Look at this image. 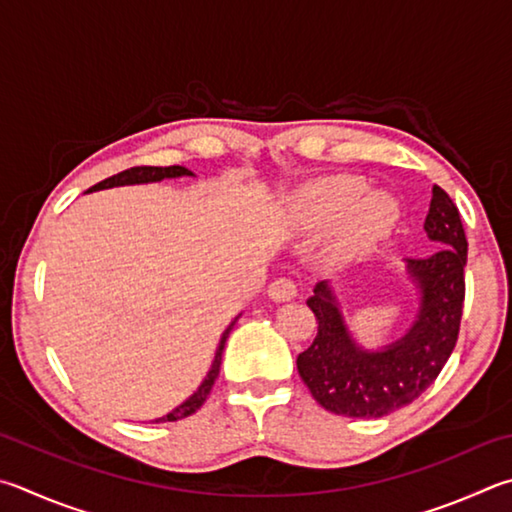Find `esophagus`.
Segmentation results:
<instances>
[{"label":"esophagus","instance_id":"esophagus-1","mask_svg":"<svg viewBox=\"0 0 512 512\" xmlns=\"http://www.w3.org/2000/svg\"><path fill=\"white\" fill-rule=\"evenodd\" d=\"M295 295L297 286L293 284V280H288V277H277V280L268 286V297H271L273 302H288L293 300Z\"/></svg>","mask_w":512,"mask_h":512}]
</instances>
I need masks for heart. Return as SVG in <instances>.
<instances>
[{
	"label": "heart",
	"mask_w": 512,
	"mask_h": 512,
	"mask_svg": "<svg viewBox=\"0 0 512 512\" xmlns=\"http://www.w3.org/2000/svg\"><path fill=\"white\" fill-rule=\"evenodd\" d=\"M365 192L367 185L351 176L306 185L288 201L286 219L295 230L333 228L338 253L362 255L383 241L398 219L387 194Z\"/></svg>",
	"instance_id": "heart-1"
}]
</instances>
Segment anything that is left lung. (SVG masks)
Wrapping results in <instances>:
<instances>
[{
    "instance_id": "left-lung-1",
    "label": "left lung",
    "mask_w": 512,
    "mask_h": 512,
    "mask_svg": "<svg viewBox=\"0 0 512 512\" xmlns=\"http://www.w3.org/2000/svg\"><path fill=\"white\" fill-rule=\"evenodd\" d=\"M425 232L436 253L405 259L418 293L416 318L401 338L367 349L353 338L329 282L315 284L306 300L318 320L313 345L297 356V371L324 410L351 418H380L421 396L457 345L463 313V268L468 239L448 192L432 188Z\"/></svg>"
}]
</instances>
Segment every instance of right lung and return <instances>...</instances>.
<instances>
[{"label":"right lung","mask_w":512,"mask_h":512,"mask_svg":"<svg viewBox=\"0 0 512 512\" xmlns=\"http://www.w3.org/2000/svg\"><path fill=\"white\" fill-rule=\"evenodd\" d=\"M179 176H194L192 170L183 165H170V167H150V165H143V167H129L125 172H118L114 176H109V179L100 181L94 188H89L87 192H96V190H107V188H120V185H141V183H159L163 179H179ZM241 315V313H239ZM239 315L235 320L228 324V329L221 333V340H219V347L215 351V360H212V367L203 378V383L197 387V392H194L190 398H185L181 405H176L172 412H167L161 418H154V423H165V421H179V418L190 416L199 410V407L206 403V398L210 394L212 385H215V380L219 376V367H221V353H224L226 347V340L230 336L232 327H235V322L239 320Z\"/></svg>","instance_id":"1"}]
</instances>
